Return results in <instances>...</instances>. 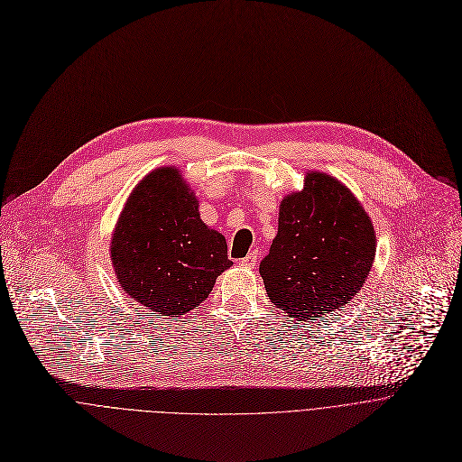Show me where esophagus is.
Here are the masks:
<instances>
[{
	"label": "esophagus",
	"mask_w": 462,
	"mask_h": 462,
	"mask_svg": "<svg viewBox=\"0 0 462 462\" xmlns=\"http://www.w3.org/2000/svg\"><path fill=\"white\" fill-rule=\"evenodd\" d=\"M257 257H259L257 250H252L248 255H245V257L241 259V265H245V267H254V265H255V261H257Z\"/></svg>",
	"instance_id": "esophagus-1"
}]
</instances>
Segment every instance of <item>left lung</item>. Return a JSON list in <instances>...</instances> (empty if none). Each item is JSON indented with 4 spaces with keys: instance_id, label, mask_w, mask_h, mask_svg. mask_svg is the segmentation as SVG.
<instances>
[{
    "instance_id": "8db88e82",
    "label": "left lung",
    "mask_w": 462,
    "mask_h": 462,
    "mask_svg": "<svg viewBox=\"0 0 462 462\" xmlns=\"http://www.w3.org/2000/svg\"><path fill=\"white\" fill-rule=\"evenodd\" d=\"M376 252L369 216L337 179L309 173L280 207L278 236L259 263L271 301L289 318L333 312L364 287Z\"/></svg>"
}]
</instances>
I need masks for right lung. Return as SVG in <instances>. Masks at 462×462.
Returning a JSON list of instances; mask_svg holds the SVG:
<instances>
[{"label": "right lung", "mask_w": 462, "mask_h": 462, "mask_svg": "<svg viewBox=\"0 0 462 462\" xmlns=\"http://www.w3.org/2000/svg\"><path fill=\"white\" fill-rule=\"evenodd\" d=\"M197 208L179 171L161 168L139 182L118 219L111 241L118 283L152 314L195 309L232 265L225 237Z\"/></svg>", "instance_id": "obj_1"}]
</instances>
